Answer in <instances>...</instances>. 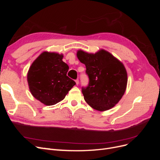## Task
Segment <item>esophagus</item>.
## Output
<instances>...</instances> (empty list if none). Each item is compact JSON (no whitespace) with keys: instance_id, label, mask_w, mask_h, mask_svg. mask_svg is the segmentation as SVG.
I'll return each mask as SVG.
<instances>
[{"instance_id":"34e87169","label":"esophagus","mask_w":160,"mask_h":160,"mask_svg":"<svg viewBox=\"0 0 160 160\" xmlns=\"http://www.w3.org/2000/svg\"><path fill=\"white\" fill-rule=\"evenodd\" d=\"M75 82H76V84L77 85H79V79L75 80Z\"/></svg>"}]
</instances>
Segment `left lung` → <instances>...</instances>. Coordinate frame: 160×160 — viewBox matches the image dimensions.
I'll return each instance as SVG.
<instances>
[{
    "instance_id": "left-lung-1",
    "label": "left lung",
    "mask_w": 160,
    "mask_h": 160,
    "mask_svg": "<svg viewBox=\"0 0 160 160\" xmlns=\"http://www.w3.org/2000/svg\"><path fill=\"white\" fill-rule=\"evenodd\" d=\"M77 56L85 65L89 79L88 86L82 88L86 102L99 111L113 108L127 88L128 74L123 64L104 49L95 54L78 50Z\"/></svg>"
}]
</instances>
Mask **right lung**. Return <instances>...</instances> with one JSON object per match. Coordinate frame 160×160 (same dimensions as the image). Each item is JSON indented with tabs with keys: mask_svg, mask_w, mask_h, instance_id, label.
<instances>
[{
	"mask_svg": "<svg viewBox=\"0 0 160 160\" xmlns=\"http://www.w3.org/2000/svg\"><path fill=\"white\" fill-rule=\"evenodd\" d=\"M63 55L44 51L33 61L27 73L28 88L32 96L45 105L64 99L76 83L67 76L69 66Z\"/></svg>",
	"mask_w": 160,
	"mask_h": 160,
	"instance_id": "obj_1",
	"label": "right lung"
}]
</instances>
